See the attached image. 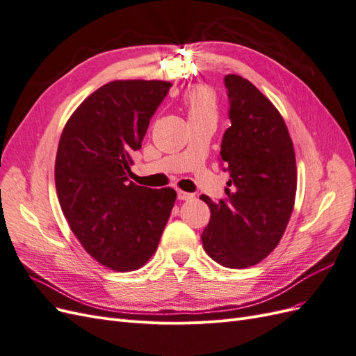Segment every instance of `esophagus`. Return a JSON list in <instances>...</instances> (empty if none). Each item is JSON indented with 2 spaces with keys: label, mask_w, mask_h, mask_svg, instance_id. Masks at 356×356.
Returning <instances> with one entry per match:
<instances>
[{
  "label": "esophagus",
  "mask_w": 356,
  "mask_h": 356,
  "mask_svg": "<svg viewBox=\"0 0 356 356\" xmlns=\"http://www.w3.org/2000/svg\"><path fill=\"white\" fill-rule=\"evenodd\" d=\"M177 197H178V200H190V199H193L195 196H193L191 193H186V191H182V190H178L177 191Z\"/></svg>",
  "instance_id": "esophagus-1"
}]
</instances>
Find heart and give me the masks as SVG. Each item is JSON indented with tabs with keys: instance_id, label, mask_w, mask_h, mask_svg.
I'll list each match as a JSON object with an SVG mask.
<instances>
[{
	"instance_id": "obj_1",
	"label": "heart",
	"mask_w": 356,
	"mask_h": 356,
	"mask_svg": "<svg viewBox=\"0 0 356 356\" xmlns=\"http://www.w3.org/2000/svg\"><path fill=\"white\" fill-rule=\"evenodd\" d=\"M184 106L187 110L188 122L197 118H217V96L203 86H197L188 90L184 98Z\"/></svg>"
}]
</instances>
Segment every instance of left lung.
I'll use <instances>...</instances> for the list:
<instances>
[{"mask_svg":"<svg viewBox=\"0 0 356 356\" xmlns=\"http://www.w3.org/2000/svg\"><path fill=\"white\" fill-rule=\"evenodd\" d=\"M230 127L222 135L220 160L229 172L218 203L202 233L203 250L218 264L246 268L260 263L281 241L294 208L296 154L276 106L241 75L224 77Z\"/></svg>","mask_w":356,"mask_h":356,"instance_id":"8db88e82","label":"left lung"}]
</instances>
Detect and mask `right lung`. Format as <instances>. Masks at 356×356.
Returning <instances> with one entry per match:
<instances>
[{
	"mask_svg": "<svg viewBox=\"0 0 356 356\" xmlns=\"http://www.w3.org/2000/svg\"><path fill=\"white\" fill-rule=\"evenodd\" d=\"M170 86L159 80L105 84L80 104L60 135L55 182L62 212L84 250L111 270L144 266L174 208V188L129 181L132 154Z\"/></svg>",
	"mask_w": 356,
	"mask_h": 356,
	"instance_id": "obj_1",
	"label": "right lung"
}]
</instances>
